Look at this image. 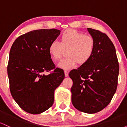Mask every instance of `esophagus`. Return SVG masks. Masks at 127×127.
Returning a JSON list of instances; mask_svg holds the SVG:
<instances>
[{
  "instance_id": "34e87169",
  "label": "esophagus",
  "mask_w": 127,
  "mask_h": 127,
  "mask_svg": "<svg viewBox=\"0 0 127 127\" xmlns=\"http://www.w3.org/2000/svg\"><path fill=\"white\" fill-rule=\"evenodd\" d=\"M64 74H65V77L68 76V72H67V71L65 70V71H64Z\"/></svg>"
}]
</instances>
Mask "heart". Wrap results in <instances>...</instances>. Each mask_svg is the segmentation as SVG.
Here are the masks:
<instances>
[{
	"instance_id": "heart-1",
	"label": "heart",
	"mask_w": 127,
	"mask_h": 127,
	"mask_svg": "<svg viewBox=\"0 0 127 127\" xmlns=\"http://www.w3.org/2000/svg\"><path fill=\"white\" fill-rule=\"evenodd\" d=\"M95 41L90 36L74 30H65L60 36V41H53L49 46V54L54 61L60 59L67 51L68 57L58 64L60 68L69 70L76 65L87 63L93 56Z\"/></svg>"
}]
</instances>
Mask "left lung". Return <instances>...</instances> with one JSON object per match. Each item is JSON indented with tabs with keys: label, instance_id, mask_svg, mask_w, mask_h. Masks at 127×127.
Listing matches in <instances>:
<instances>
[{
	"label": "left lung",
	"instance_id": "1",
	"mask_svg": "<svg viewBox=\"0 0 127 127\" xmlns=\"http://www.w3.org/2000/svg\"><path fill=\"white\" fill-rule=\"evenodd\" d=\"M95 41L93 56L87 63L70 72L72 102L77 110L95 113L109 104L118 85L119 63L112 42L104 33L88 28Z\"/></svg>",
	"mask_w": 127,
	"mask_h": 127
}]
</instances>
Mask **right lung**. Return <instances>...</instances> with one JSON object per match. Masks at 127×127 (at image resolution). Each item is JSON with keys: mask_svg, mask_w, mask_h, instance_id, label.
Wrapping results in <instances>:
<instances>
[{"mask_svg": "<svg viewBox=\"0 0 127 127\" xmlns=\"http://www.w3.org/2000/svg\"><path fill=\"white\" fill-rule=\"evenodd\" d=\"M60 34L57 29H40L19 36L11 46L7 71L11 95L23 110L39 114L52 106L55 89L64 79L49 54L50 43Z\"/></svg>", "mask_w": 127, "mask_h": 127, "instance_id": "right-lung-1", "label": "right lung"}]
</instances>
